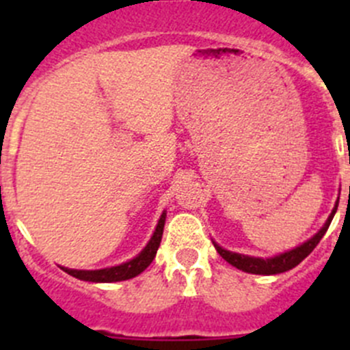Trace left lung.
Wrapping results in <instances>:
<instances>
[{"mask_svg": "<svg viewBox=\"0 0 350 350\" xmlns=\"http://www.w3.org/2000/svg\"><path fill=\"white\" fill-rule=\"evenodd\" d=\"M337 206H338V201L335 203V208L332 210L330 217H328L325 225H323V227L320 228V230L317 232V234L313 235L310 241L301 243V245L295 247V249L288 250V252L280 254V256L269 257V259H260V257H250V256H243V254L230 252V250L221 249V247L215 242H213V245H215V249H217V252L220 254V256L224 257L228 264H232V266L237 267V269L243 271V273L264 274V276L286 273V271H289V269H293L295 266H298V264L301 262L306 256H310V252H312V250L319 245V242L322 241V237L325 235V232H327L328 225H330L332 218H334L335 211H337Z\"/></svg>", "mask_w": 350, "mask_h": 350, "instance_id": "8db88e82", "label": "left lung"}]
</instances>
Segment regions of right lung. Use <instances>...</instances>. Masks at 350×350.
Returning a JSON list of instances; mask_svg holds the SVG:
<instances>
[{
    "mask_svg": "<svg viewBox=\"0 0 350 350\" xmlns=\"http://www.w3.org/2000/svg\"><path fill=\"white\" fill-rule=\"evenodd\" d=\"M165 224V211L159 218V224L155 227L154 235L150 237L149 243L144 247L142 252L137 257H133L129 262H123L120 266L113 267H105V269H96V271H81V269H67L62 267L67 274L77 278L81 281H91V283H116V281H125L132 280V278L139 276L142 271H146L150 266V262L154 260L155 254H157L159 245H161L162 239V230H164Z\"/></svg>",
    "mask_w": 350,
    "mask_h": 350,
    "instance_id": "add662e5",
    "label": "right lung"
}]
</instances>
